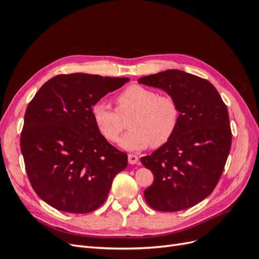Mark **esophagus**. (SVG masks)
I'll use <instances>...</instances> for the list:
<instances>
[{
	"instance_id": "34e87169",
	"label": "esophagus",
	"mask_w": 259,
	"mask_h": 259,
	"mask_svg": "<svg viewBox=\"0 0 259 259\" xmlns=\"http://www.w3.org/2000/svg\"><path fill=\"white\" fill-rule=\"evenodd\" d=\"M138 162V156L136 154H128V163L136 164Z\"/></svg>"
}]
</instances>
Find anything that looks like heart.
I'll list each match as a JSON object with an SVG mask.
<instances>
[{
    "instance_id": "1",
    "label": "heart",
    "mask_w": 259,
    "mask_h": 259,
    "mask_svg": "<svg viewBox=\"0 0 259 259\" xmlns=\"http://www.w3.org/2000/svg\"><path fill=\"white\" fill-rule=\"evenodd\" d=\"M132 112L128 121L132 130L119 140V145L125 150L139 151L151 145L162 146L177 128L179 110L175 100L136 84L119 94L116 110L104 101H98L92 108L93 120L98 131L110 142H115L121 134L122 117Z\"/></svg>"
}]
</instances>
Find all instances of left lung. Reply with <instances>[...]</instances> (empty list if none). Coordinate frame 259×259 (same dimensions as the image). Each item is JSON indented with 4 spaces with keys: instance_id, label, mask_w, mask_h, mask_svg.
I'll use <instances>...</instances> for the list:
<instances>
[{
    "instance_id": "left-lung-1",
    "label": "left lung",
    "mask_w": 259,
    "mask_h": 259,
    "mask_svg": "<svg viewBox=\"0 0 259 259\" xmlns=\"http://www.w3.org/2000/svg\"><path fill=\"white\" fill-rule=\"evenodd\" d=\"M175 100L179 120L174 135L140 161L153 174L144 192L149 206L161 211L189 208L216 187L231 147L228 109L207 80L169 69L138 79Z\"/></svg>"
}]
</instances>
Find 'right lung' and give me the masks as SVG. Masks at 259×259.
<instances>
[{
	"label": "right lung",
	"mask_w": 259,
	"mask_h": 259,
	"mask_svg": "<svg viewBox=\"0 0 259 259\" xmlns=\"http://www.w3.org/2000/svg\"><path fill=\"white\" fill-rule=\"evenodd\" d=\"M130 81L88 73L60 74L37 91L25 113L20 149L33 190L58 210L85 214L106 201L127 154L101 135L92 108Z\"/></svg>",
	"instance_id": "add662e5"
}]
</instances>
